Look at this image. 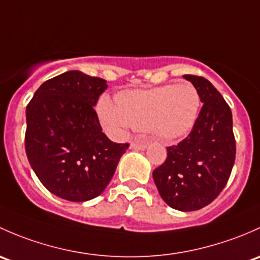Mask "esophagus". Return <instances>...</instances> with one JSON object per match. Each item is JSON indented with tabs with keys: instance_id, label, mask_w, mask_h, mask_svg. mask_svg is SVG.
Listing matches in <instances>:
<instances>
[{
	"instance_id": "esophagus-1",
	"label": "esophagus",
	"mask_w": 260,
	"mask_h": 260,
	"mask_svg": "<svg viewBox=\"0 0 260 260\" xmlns=\"http://www.w3.org/2000/svg\"><path fill=\"white\" fill-rule=\"evenodd\" d=\"M146 146H148V143H146V141H141V143L133 141V143L130 144V148L135 149V150H144V149H146Z\"/></svg>"
}]
</instances>
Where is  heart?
I'll return each mask as SVG.
<instances>
[{"label": "heart", "instance_id": "heart-1", "mask_svg": "<svg viewBox=\"0 0 260 260\" xmlns=\"http://www.w3.org/2000/svg\"><path fill=\"white\" fill-rule=\"evenodd\" d=\"M200 109V95L190 84H170L151 90L124 91L117 105L104 96L99 112L109 129H151L162 140H174L194 126Z\"/></svg>", "mask_w": 260, "mask_h": 260}]
</instances>
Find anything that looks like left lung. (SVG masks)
<instances>
[{
    "instance_id": "left-lung-1",
    "label": "left lung",
    "mask_w": 260,
    "mask_h": 260,
    "mask_svg": "<svg viewBox=\"0 0 260 260\" xmlns=\"http://www.w3.org/2000/svg\"><path fill=\"white\" fill-rule=\"evenodd\" d=\"M203 103L191 131L168 146L167 160L152 171L160 197L174 209L194 211L209 205L225 188L235 161L232 110L205 77L184 75Z\"/></svg>"
}]
</instances>
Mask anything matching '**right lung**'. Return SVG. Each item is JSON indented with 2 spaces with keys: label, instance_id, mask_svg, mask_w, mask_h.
<instances>
[{
  "label": "right lung",
  "instance_id": "right-lung-1",
  "mask_svg": "<svg viewBox=\"0 0 260 260\" xmlns=\"http://www.w3.org/2000/svg\"><path fill=\"white\" fill-rule=\"evenodd\" d=\"M104 79L68 71L45 81L26 108L25 149L49 191L69 202L99 197L110 183L129 144L103 133L93 106Z\"/></svg>",
  "mask_w": 260,
  "mask_h": 260
}]
</instances>
